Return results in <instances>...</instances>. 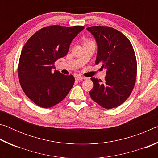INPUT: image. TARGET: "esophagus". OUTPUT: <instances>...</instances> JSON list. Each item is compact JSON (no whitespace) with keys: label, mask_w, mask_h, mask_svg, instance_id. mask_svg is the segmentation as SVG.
<instances>
[{"label":"esophagus","mask_w":158,"mask_h":158,"mask_svg":"<svg viewBox=\"0 0 158 158\" xmlns=\"http://www.w3.org/2000/svg\"><path fill=\"white\" fill-rule=\"evenodd\" d=\"M75 79L76 80H77V81H81V80H84V79H85V77H81V76H76V77H75Z\"/></svg>","instance_id":"obj_1"}]
</instances>
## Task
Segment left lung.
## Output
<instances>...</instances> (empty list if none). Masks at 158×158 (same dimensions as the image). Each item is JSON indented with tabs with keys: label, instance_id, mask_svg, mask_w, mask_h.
Wrapping results in <instances>:
<instances>
[{
	"label": "left lung",
	"instance_id": "8db88e82",
	"mask_svg": "<svg viewBox=\"0 0 158 158\" xmlns=\"http://www.w3.org/2000/svg\"><path fill=\"white\" fill-rule=\"evenodd\" d=\"M95 38L98 54L95 64L106 69L105 81L91 78L93 88L90 98L105 109L118 106L129 98L137 77V59L127 37L108 26H95L86 28Z\"/></svg>",
	"mask_w": 158,
	"mask_h": 158
}]
</instances>
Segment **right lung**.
<instances>
[{"label":"right lung","instance_id":"1","mask_svg":"<svg viewBox=\"0 0 158 158\" xmlns=\"http://www.w3.org/2000/svg\"><path fill=\"white\" fill-rule=\"evenodd\" d=\"M83 26H50L41 28L26 42L18 65L21 86L37 106L49 108L62 101L74 84V77L54 70L53 64L68 52Z\"/></svg>","mask_w":158,"mask_h":158}]
</instances>
